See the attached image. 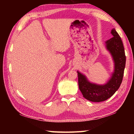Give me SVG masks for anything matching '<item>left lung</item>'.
<instances>
[{"mask_svg":"<svg viewBox=\"0 0 134 134\" xmlns=\"http://www.w3.org/2000/svg\"><path fill=\"white\" fill-rule=\"evenodd\" d=\"M110 33L113 37L105 42L106 48L114 63V70L109 80L104 85H97L91 83L85 75L77 71L79 89L85 99L93 102L105 101L112 96L119 88L123 79L126 63L124 45L115 28L111 30Z\"/></svg>","mask_w":134,"mask_h":134,"instance_id":"1","label":"left lung"}]
</instances>
